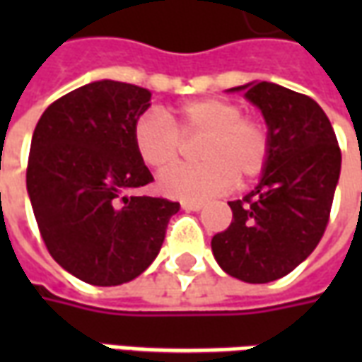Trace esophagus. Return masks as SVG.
<instances>
[{"label": "esophagus", "mask_w": 362, "mask_h": 362, "mask_svg": "<svg viewBox=\"0 0 362 362\" xmlns=\"http://www.w3.org/2000/svg\"><path fill=\"white\" fill-rule=\"evenodd\" d=\"M204 207V204H199V202H182V209H186V211H199Z\"/></svg>", "instance_id": "esophagus-1"}]
</instances>
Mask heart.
Wrapping results in <instances>:
<instances>
[{
  "mask_svg": "<svg viewBox=\"0 0 362 362\" xmlns=\"http://www.w3.org/2000/svg\"><path fill=\"white\" fill-rule=\"evenodd\" d=\"M174 124L157 108L135 119L137 157L155 170L176 165L184 141L204 139L197 158L204 165L178 166L158 178V189L184 202H204L235 186L236 176L252 180L266 170L272 157V132L264 119L244 116L240 104L227 98H197L174 110Z\"/></svg>",
  "mask_w": 362,
  "mask_h": 362,
  "instance_id": "b5f03b06",
  "label": "heart"
}]
</instances>
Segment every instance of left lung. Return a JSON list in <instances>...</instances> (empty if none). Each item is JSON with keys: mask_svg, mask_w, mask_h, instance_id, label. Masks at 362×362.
I'll return each instance as SVG.
<instances>
[{"mask_svg": "<svg viewBox=\"0 0 362 362\" xmlns=\"http://www.w3.org/2000/svg\"><path fill=\"white\" fill-rule=\"evenodd\" d=\"M246 98L272 132V157L262 180L228 202L233 221L211 250L219 266L244 283L281 279L308 258L326 233L341 149L326 112L310 96L275 83H250Z\"/></svg>", "mask_w": 362, "mask_h": 362, "instance_id": "left-lung-1", "label": "left lung"}]
</instances>
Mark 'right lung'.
<instances>
[{
  "label": "right lung",
  "mask_w": 362,
  "mask_h": 362,
  "mask_svg": "<svg viewBox=\"0 0 362 362\" xmlns=\"http://www.w3.org/2000/svg\"><path fill=\"white\" fill-rule=\"evenodd\" d=\"M151 90L95 81L44 110L30 141L27 189L50 256L77 279L114 287L157 258L180 204L134 196L153 182L134 147Z\"/></svg>",
  "instance_id": "1"
}]
</instances>
